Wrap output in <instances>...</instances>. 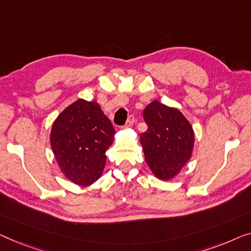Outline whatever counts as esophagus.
I'll list each match as a JSON object with an SVG mask.
<instances>
[{"label": "esophagus", "instance_id": "obj_1", "mask_svg": "<svg viewBox=\"0 0 251 251\" xmlns=\"http://www.w3.org/2000/svg\"><path fill=\"white\" fill-rule=\"evenodd\" d=\"M133 124H134V116L130 115L129 117H128V119H127L125 127H126V128H130V127L133 126Z\"/></svg>", "mask_w": 251, "mask_h": 251}]
</instances>
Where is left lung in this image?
<instances>
[{"instance_id": "1", "label": "left lung", "mask_w": 251, "mask_h": 251, "mask_svg": "<svg viewBox=\"0 0 251 251\" xmlns=\"http://www.w3.org/2000/svg\"><path fill=\"white\" fill-rule=\"evenodd\" d=\"M148 129L140 134L150 171L161 181L176 177L192 157L195 130L177 108L153 100L143 110Z\"/></svg>"}]
</instances>
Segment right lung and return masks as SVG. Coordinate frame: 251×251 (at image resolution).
Segmentation results:
<instances>
[{
    "label": "right lung",
    "mask_w": 251,
    "mask_h": 251,
    "mask_svg": "<svg viewBox=\"0 0 251 251\" xmlns=\"http://www.w3.org/2000/svg\"><path fill=\"white\" fill-rule=\"evenodd\" d=\"M115 128L97 101L78 99L60 112L51 127L56 164L68 181L79 186L97 182L103 173Z\"/></svg>",
    "instance_id": "add662e5"
}]
</instances>
